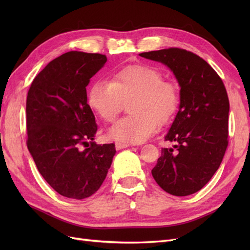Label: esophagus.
<instances>
[{"label":"esophagus","instance_id":"1","mask_svg":"<svg viewBox=\"0 0 250 250\" xmlns=\"http://www.w3.org/2000/svg\"><path fill=\"white\" fill-rule=\"evenodd\" d=\"M133 146L132 144H125V143H116V149L117 150H121V149H124L127 147H130Z\"/></svg>","mask_w":250,"mask_h":250}]
</instances>
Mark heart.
I'll return each mask as SVG.
<instances>
[{"instance_id": "obj_1", "label": "heart", "mask_w": 250, "mask_h": 250, "mask_svg": "<svg viewBox=\"0 0 250 250\" xmlns=\"http://www.w3.org/2000/svg\"><path fill=\"white\" fill-rule=\"evenodd\" d=\"M163 73L146 64L128 65L113 74L109 82L97 81L88 92V105L96 115L112 122L130 102V116L120 119L108 137L126 144H140L152 135L158 123L174 117L179 104L175 83L163 80Z\"/></svg>"}]
</instances>
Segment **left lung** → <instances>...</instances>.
Masks as SVG:
<instances>
[{"mask_svg":"<svg viewBox=\"0 0 250 250\" xmlns=\"http://www.w3.org/2000/svg\"><path fill=\"white\" fill-rule=\"evenodd\" d=\"M173 72L180 86L179 110L151 170L157 185L174 196L198 192L220 167L229 141V101L221 78L206 60L184 49L141 53Z\"/></svg>","mask_w":250,"mask_h":250,"instance_id":"8db88e82","label":"left lung"}]
</instances>
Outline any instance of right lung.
Listing matches in <instances>:
<instances>
[{"mask_svg":"<svg viewBox=\"0 0 250 250\" xmlns=\"http://www.w3.org/2000/svg\"><path fill=\"white\" fill-rule=\"evenodd\" d=\"M106 62L98 53H64L29 88V152L44 180L67 198L84 199L99 190L116 154L115 144L93 142L98 127L86 95L89 79Z\"/></svg>","mask_w":250,"mask_h":250,"instance_id":"obj_1","label":"right lung"}]
</instances>
